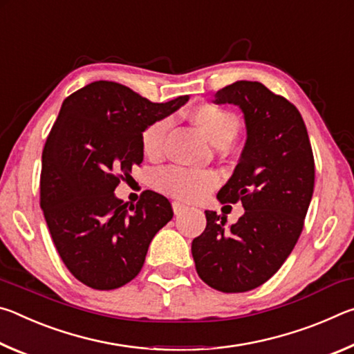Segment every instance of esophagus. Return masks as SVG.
Wrapping results in <instances>:
<instances>
[{"instance_id":"obj_1","label":"esophagus","mask_w":354,"mask_h":354,"mask_svg":"<svg viewBox=\"0 0 354 354\" xmlns=\"http://www.w3.org/2000/svg\"><path fill=\"white\" fill-rule=\"evenodd\" d=\"M185 209H187V206L183 205V203H179V201H173V212H175L176 215H179L181 212H184Z\"/></svg>"}]
</instances>
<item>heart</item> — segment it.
I'll list each match as a JSON object with an SVG mask.
<instances>
[{"label": "heart", "instance_id": "1", "mask_svg": "<svg viewBox=\"0 0 354 354\" xmlns=\"http://www.w3.org/2000/svg\"><path fill=\"white\" fill-rule=\"evenodd\" d=\"M189 117L214 145L225 147L239 133V117L223 106L203 103L192 107ZM170 120L160 118L142 131L140 148L145 158L156 160L164 153ZM154 187L162 194L183 201H195L206 196L220 184L215 171H196L183 167H167L154 175Z\"/></svg>", "mask_w": 354, "mask_h": 354}]
</instances>
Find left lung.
<instances>
[{"instance_id":"1","label":"left lung","mask_w":354,"mask_h":354,"mask_svg":"<svg viewBox=\"0 0 354 354\" xmlns=\"http://www.w3.org/2000/svg\"><path fill=\"white\" fill-rule=\"evenodd\" d=\"M217 104H237L247 123L241 162L217 198L242 203L226 218L206 211V230L192 242L198 277L215 290L248 292L267 283L292 253L314 192L315 164L306 124L289 100L256 81H237L215 93Z\"/></svg>"}]
</instances>
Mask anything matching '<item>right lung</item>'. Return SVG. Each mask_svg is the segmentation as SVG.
Masks as SVG:
<instances>
[{
    "label": "right lung",
    "instance_id": "obj_1",
    "mask_svg": "<svg viewBox=\"0 0 354 354\" xmlns=\"http://www.w3.org/2000/svg\"><path fill=\"white\" fill-rule=\"evenodd\" d=\"M187 100L153 103L111 81L64 100L41 153L40 207L65 267L87 287L112 290L133 281L156 232L171 220L164 195L143 190L128 205L113 190L142 164V131Z\"/></svg>",
    "mask_w": 354,
    "mask_h": 354
}]
</instances>
